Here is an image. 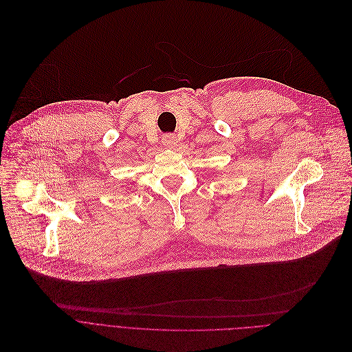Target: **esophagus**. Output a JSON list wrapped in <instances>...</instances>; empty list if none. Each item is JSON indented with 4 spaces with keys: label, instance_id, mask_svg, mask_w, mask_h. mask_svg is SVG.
<instances>
[{
    "label": "esophagus",
    "instance_id": "1",
    "mask_svg": "<svg viewBox=\"0 0 352 352\" xmlns=\"http://www.w3.org/2000/svg\"><path fill=\"white\" fill-rule=\"evenodd\" d=\"M177 143V137L175 134H165L162 138V144L168 148H173Z\"/></svg>",
    "mask_w": 352,
    "mask_h": 352
}]
</instances>
